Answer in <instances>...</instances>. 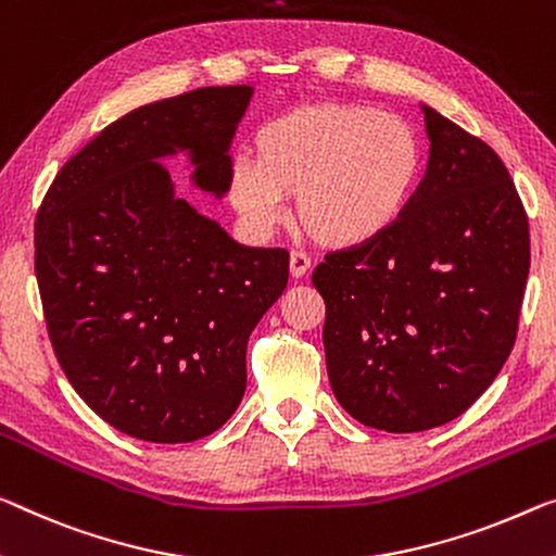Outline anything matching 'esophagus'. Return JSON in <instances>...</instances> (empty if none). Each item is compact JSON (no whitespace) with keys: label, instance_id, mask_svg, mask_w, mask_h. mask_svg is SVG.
Returning a JSON list of instances; mask_svg holds the SVG:
<instances>
[{"label":"esophagus","instance_id":"obj_1","mask_svg":"<svg viewBox=\"0 0 556 556\" xmlns=\"http://www.w3.org/2000/svg\"><path fill=\"white\" fill-rule=\"evenodd\" d=\"M311 270V258L303 251H290V276L303 278Z\"/></svg>","mask_w":556,"mask_h":556}]
</instances>
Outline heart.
I'll list each match as a JSON object with an SVG mask.
<instances>
[{
    "label": "heart",
    "mask_w": 556,
    "mask_h": 556,
    "mask_svg": "<svg viewBox=\"0 0 556 556\" xmlns=\"http://www.w3.org/2000/svg\"><path fill=\"white\" fill-rule=\"evenodd\" d=\"M253 161L230 168L228 195L255 230L298 220L315 243L355 249L405 216L425 170V147L403 116L367 104H313L253 136Z\"/></svg>",
    "instance_id": "heart-1"
}]
</instances>
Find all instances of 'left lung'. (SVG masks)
I'll return each instance as SVG.
<instances>
[{
    "mask_svg": "<svg viewBox=\"0 0 556 556\" xmlns=\"http://www.w3.org/2000/svg\"><path fill=\"white\" fill-rule=\"evenodd\" d=\"M430 164L386 236L313 270L332 392L357 422L422 432L465 413L517 340L529 224L502 159L422 106Z\"/></svg>",
    "mask_w": 556,
    "mask_h": 556,
    "instance_id": "left-lung-1",
    "label": "left lung"
}]
</instances>
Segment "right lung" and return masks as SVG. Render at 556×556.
<instances>
[{
    "label": "right lung",
    "instance_id": "add662e5",
    "mask_svg": "<svg viewBox=\"0 0 556 556\" xmlns=\"http://www.w3.org/2000/svg\"><path fill=\"white\" fill-rule=\"evenodd\" d=\"M251 87H203L109 124L66 161L34 220L51 348L101 420L147 442L216 432L245 392V345L288 286L286 249H249L174 195L156 159L191 153L226 193Z\"/></svg>",
    "mask_w": 556,
    "mask_h": 556
}]
</instances>
